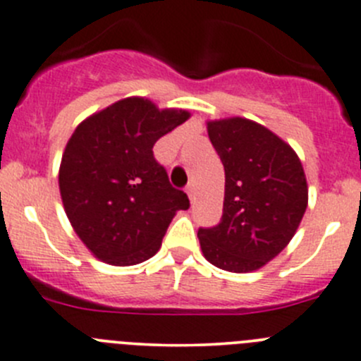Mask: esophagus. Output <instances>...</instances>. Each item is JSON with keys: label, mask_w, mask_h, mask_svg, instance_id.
<instances>
[{"label": "esophagus", "mask_w": 361, "mask_h": 361, "mask_svg": "<svg viewBox=\"0 0 361 361\" xmlns=\"http://www.w3.org/2000/svg\"><path fill=\"white\" fill-rule=\"evenodd\" d=\"M185 192H188L189 196V202H195V184H192V182H189L188 188H185Z\"/></svg>", "instance_id": "obj_1"}]
</instances>
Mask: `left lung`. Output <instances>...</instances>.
I'll use <instances>...</instances> for the list:
<instances>
[{
  "mask_svg": "<svg viewBox=\"0 0 361 361\" xmlns=\"http://www.w3.org/2000/svg\"><path fill=\"white\" fill-rule=\"evenodd\" d=\"M224 166L221 223L198 230L203 256L226 272L272 262L297 233L309 202L300 158L288 142L245 117L207 121Z\"/></svg>",
  "mask_w": 361,
  "mask_h": 361,
  "instance_id": "left-lung-1",
  "label": "left lung"
}]
</instances>
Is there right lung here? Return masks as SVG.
Here are the masks:
<instances>
[{
  "label": "right lung",
  "instance_id": "right-lung-1",
  "mask_svg": "<svg viewBox=\"0 0 361 361\" xmlns=\"http://www.w3.org/2000/svg\"><path fill=\"white\" fill-rule=\"evenodd\" d=\"M189 117L130 96L75 128L61 158L59 192L71 228L99 262L130 267L152 258L173 216L189 207L152 154Z\"/></svg>",
  "mask_w": 361,
  "mask_h": 361
}]
</instances>
